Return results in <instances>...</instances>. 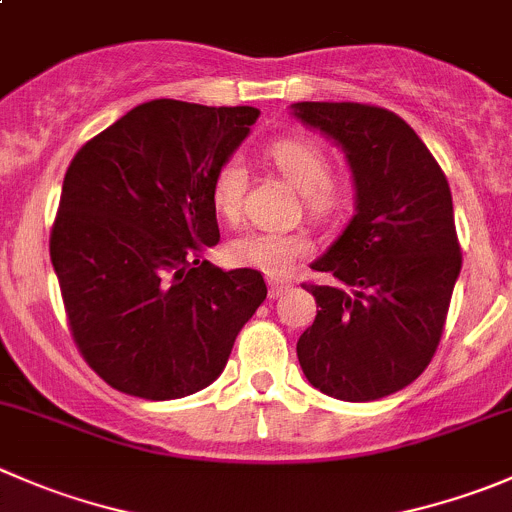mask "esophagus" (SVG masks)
Here are the masks:
<instances>
[{
	"mask_svg": "<svg viewBox=\"0 0 512 512\" xmlns=\"http://www.w3.org/2000/svg\"><path fill=\"white\" fill-rule=\"evenodd\" d=\"M290 282H282V280H272L270 282V297H272V300H277V297H282V295H285V292L287 290H290Z\"/></svg>",
	"mask_w": 512,
	"mask_h": 512,
	"instance_id": "esophagus-1",
	"label": "esophagus"
}]
</instances>
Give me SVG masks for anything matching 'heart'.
Instances as JSON below:
<instances>
[{
    "label": "heart",
    "mask_w": 512,
    "mask_h": 512,
    "mask_svg": "<svg viewBox=\"0 0 512 512\" xmlns=\"http://www.w3.org/2000/svg\"><path fill=\"white\" fill-rule=\"evenodd\" d=\"M265 155L292 187L302 192L312 215H332L340 205V187L330 180V160L325 150L305 137H280L265 147ZM247 172L237 157L222 162L212 180V205L225 220H237L245 195ZM312 250L305 232L252 230L235 237L227 245V260L262 270L265 275L282 277L292 270L295 260Z\"/></svg>",
    "instance_id": "1"
}]
</instances>
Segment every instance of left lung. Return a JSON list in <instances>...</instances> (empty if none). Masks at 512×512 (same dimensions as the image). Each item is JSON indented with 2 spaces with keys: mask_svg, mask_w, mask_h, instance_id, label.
<instances>
[{
  "mask_svg": "<svg viewBox=\"0 0 512 512\" xmlns=\"http://www.w3.org/2000/svg\"><path fill=\"white\" fill-rule=\"evenodd\" d=\"M292 114L342 147L355 215L312 262L327 285H302L317 315L297 340L312 388L370 403L430 365L460 275L453 195L443 170L395 112L357 102H297Z\"/></svg>",
  "mask_w": 512,
  "mask_h": 512,
  "instance_id": "8db88e82",
  "label": "left lung"
}]
</instances>
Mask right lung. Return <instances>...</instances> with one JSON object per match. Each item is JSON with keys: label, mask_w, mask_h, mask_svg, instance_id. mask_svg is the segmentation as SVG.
<instances>
[{"label": "right lung", "mask_w": 512, "mask_h": 512, "mask_svg": "<svg viewBox=\"0 0 512 512\" xmlns=\"http://www.w3.org/2000/svg\"><path fill=\"white\" fill-rule=\"evenodd\" d=\"M257 117L152 99L74 155L49 257L79 352L119 393L177 400L207 388L267 297L257 270L202 260L220 242L215 172Z\"/></svg>", "instance_id": "add662e5"}]
</instances>
